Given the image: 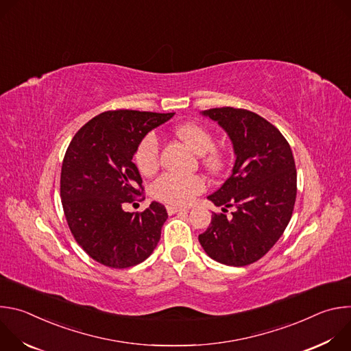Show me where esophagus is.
Segmentation results:
<instances>
[{
    "label": "esophagus",
    "instance_id": "34e87169",
    "mask_svg": "<svg viewBox=\"0 0 351 351\" xmlns=\"http://www.w3.org/2000/svg\"><path fill=\"white\" fill-rule=\"evenodd\" d=\"M167 211H168L169 215H172V214H176V213L184 211V210H182V208H179V207H173V206H167Z\"/></svg>",
    "mask_w": 351,
    "mask_h": 351
}]
</instances>
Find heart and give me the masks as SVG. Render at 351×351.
Returning <instances> with one entry per match:
<instances>
[{
  "label": "heart",
  "instance_id": "b5f03b06",
  "mask_svg": "<svg viewBox=\"0 0 351 351\" xmlns=\"http://www.w3.org/2000/svg\"><path fill=\"white\" fill-rule=\"evenodd\" d=\"M175 133L191 149L199 154L203 167L213 173L221 172L226 165V157L217 148L213 133L203 125L186 122L175 128ZM161 144L154 132H148L138 141L134 152V162L143 175H152L160 167ZM206 190V182L198 175L182 176L176 173H162L152 186L153 197L158 202L172 206H186L193 198Z\"/></svg>",
  "mask_w": 351,
  "mask_h": 351
}]
</instances>
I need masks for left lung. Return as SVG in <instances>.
<instances>
[{"label":"left lung","instance_id":"left-lung-1","mask_svg":"<svg viewBox=\"0 0 351 351\" xmlns=\"http://www.w3.org/2000/svg\"><path fill=\"white\" fill-rule=\"evenodd\" d=\"M203 115L226 130L236 154L232 175L208 198L222 211L236 210L232 218L214 213L198 240L221 264L250 265L269 252L291 218L297 194L291 148L278 128L256 112L222 107Z\"/></svg>","mask_w":351,"mask_h":351}]
</instances>
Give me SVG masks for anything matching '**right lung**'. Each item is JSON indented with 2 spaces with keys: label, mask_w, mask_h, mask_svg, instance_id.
<instances>
[{
  "label": "right lung",
  "mask_w": 351,
  "mask_h": 351,
  "mask_svg": "<svg viewBox=\"0 0 351 351\" xmlns=\"http://www.w3.org/2000/svg\"><path fill=\"white\" fill-rule=\"evenodd\" d=\"M175 112L115 110L97 115L73 136L61 169V199L77 244L97 263L129 268L157 247L168 218L154 202L141 213L123 211L144 187L133 157L138 141Z\"/></svg>",
  "instance_id": "right-lung-1"
}]
</instances>
